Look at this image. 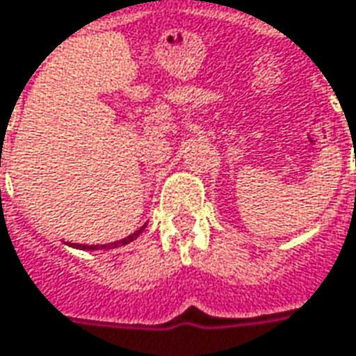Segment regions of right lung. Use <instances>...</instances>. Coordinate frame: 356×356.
Segmentation results:
<instances>
[{"label":"right lung","instance_id":"1","mask_svg":"<svg viewBox=\"0 0 356 356\" xmlns=\"http://www.w3.org/2000/svg\"><path fill=\"white\" fill-rule=\"evenodd\" d=\"M143 229H145V227H140L139 231H135V232H133V234H129L127 238L120 240V242H112V244H104V246H88V244H78V246L74 244V246H76V248H81V250H99V248H106V250H110V248L124 246V244H129V242H133V240L137 238V236H139L140 232H143Z\"/></svg>","mask_w":356,"mask_h":356}]
</instances>
